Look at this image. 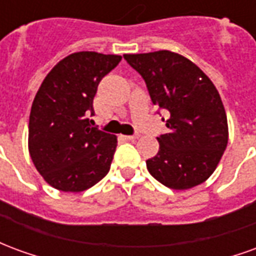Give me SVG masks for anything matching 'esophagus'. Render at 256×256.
Returning <instances> with one entry per match:
<instances>
[{"label": "esophagus", "instance_id": "obj_1", "mask_svg": "<svg viewBox=\"0 0 256 256\" xmlns=\"http://www.w3.org/2000/svg\"><path fill=\"white\" fill-rule=\"evenodd\" d=\"M138 138V136L137 134H133V136H126V140H128V141H134V140Z\"/></svg>", "mask_w": 256, "mask_h": 256}]
</instances>
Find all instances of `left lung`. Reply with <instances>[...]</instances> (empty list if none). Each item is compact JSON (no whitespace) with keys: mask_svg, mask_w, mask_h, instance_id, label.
Segmentation results:
<instances>
[{"mask_svg":"<svg viewBox=\"0 0 256 256\" xmlns=\"http://www.w3.org/2000/svg\"><path fill=\"white\" fill-rule=\"evenodd\" d=\"M123 58L142 76L152 102L170 112L168 133L158 137L159 152L146 160L150 176L180 190L203 184L228 145L226 112L214 84L178 53L159 50Z\"/></svg>","mask_w":256,"mask_h":256,"instance_id":"obj_1","label":"left lung"}]
</instances>
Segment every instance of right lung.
<instances>
[{"label": "right lung", "mask_w": 256, "mask_h": 256, "mask_svg": "<svg viewBox=\"0 0 256 256\" xmlns=\"http://www.w3.org/2000/svg\"><path fill=\"white\" fill-rule=\"evenodd\" d=\"M122 60L118 54L78 52L58 62L31 106L28 150L50 186L63 192L92 188L110 172L118 140L92 126L97 86Z\"/></svg>", "instance_id": "add662e5"}]
</instances>
